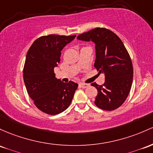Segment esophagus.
Returning a JSON list of instances; mask_svg holds the SVG:
<instances>
[{"mask_svg": "<svg viewBox=\"0 0 153 153\" xmlns=\"http://www.w3.org/2000/svg\"><path fill=\"white\" fill-rule=\"evenodd\" d=\"M79 85L81 87V88H87V87L89 85V84H88V83H80Z\"/></svg>", "mask_w": 153, "mask_h": 153, "instance_id": "34e87169", "label": "esophagus"}]
</instances>
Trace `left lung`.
Segmentation results:
<instances>
[{"instance_id": "8db88e82", "label": "left lung", "mask_w": 153, "mask_h": 153, "mask_svg": "<svg viewBox=\"0 0 153 153\" xmlns=\"http://www.w3.org/2000/svg\"><path fill=\"white\" fill-rule=\"evenodd\" d=\"M78 40L93 41L96 44L95 68L105 74V83L97 88L95 105L112 111L126 100L133 81V65L130 55L118 36L111 30L96 27L77 37Z\"/></svg>"}]
</instances>
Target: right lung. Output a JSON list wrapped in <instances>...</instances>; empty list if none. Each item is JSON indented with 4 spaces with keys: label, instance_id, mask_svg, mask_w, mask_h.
Segmentation results:
<instances>
[{
    "label": "right lung",
    "instance_id": "add662e5",
    "mask_svg": "<svg viewBox=\"0 0 153 153\" xmlns=\"http://www.w3.org/2000/svg\"><path fill=\"white\" fill-rule=\"evenodd\" d=\"M48 35L33 42L27 53L23 78L27 91L42 112L54 115L70 106L78 85L64 83L55 78L53 69L60 62L61 51L75 38Z\"/></svg>",
    "mask_w": 153,
    "mask_h": 153
}]
</instances>
